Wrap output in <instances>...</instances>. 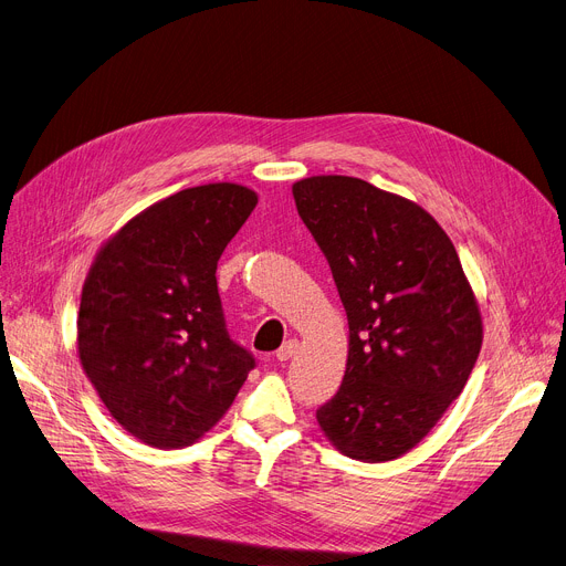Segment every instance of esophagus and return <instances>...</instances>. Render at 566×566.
Segmentation results:
<instances>
[{
  "label": "esophagus",
  "instance_id": "1",
  "mask_svg": "<svg viewBox=\"0 0 566 566\" xmlns=\"http://www.w3.org/2000/svg\"><path fill=\"white\" fill-rule=\"evenodd\" d=\"M298 350V339H289V342H284L280 348H277V353H275V358L280 360V363H286V360H291V355Z\"/></svg>",
  "mask_w": 566,
  "mask_h": 566
}]
</instances>
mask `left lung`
Returning a JSON list of instances; mask_svg holds the SVG:
<instances>
[{
    "label": "left lung",
    "mask_w": 566,
    "mask_h": 566,
    "mask_svg": "<svg viewBox=\"0 0 566 566\" xmlns=\"http://www.w3.org/2000/svg\"><path fill=\"white\" fill-rule=\"evenodd\" d=\"M293 199L348 318L344 380L318 427L350 459H399L463 392L482 348L459 254L422 206L363 178H303Z\"/></svg>",
    "instance_id": "obj_1"
}]
</instances>
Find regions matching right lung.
<instances>
[{
  "label": "right lung",
  "mask_w": 566,
  "mask_h": 566,
  "mask_svg": "<svg viewBox=\"0 0 566 566\" xmlns=\"http://www.w3.org/2000/svg\"><path fill=\"white\" fill-rule=\"evenodd\" d=\"M256 201L238 184L181 190L118 229L88 268L82 369L112 418L151 448L197 442L254 369L227 333L216 271Z\"/></svg>",
  "instance_id": "1"
}]
</instances>
